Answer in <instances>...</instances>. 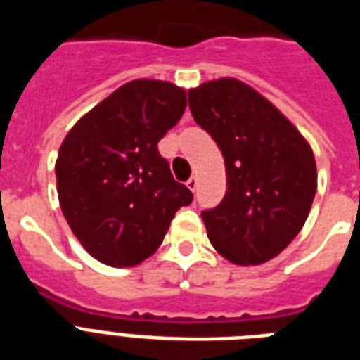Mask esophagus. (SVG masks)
Listing matches in <instances>:
<instances>
[{
  "mask_svg": "<svg viewBox=\"0 0 360 360\" xmlns=\"http://www.w3.org/2000/svg\"><path fill=\"white\" fill-rule=\"evenodd\" d=\"M188 188L191 189V191H195V189L198 188V180H197V176H191L188 180Z\"/></svg>",
  "mask_w": 360,
  "mask_h": 360,
  "instance_id": "1",
  "label": "esophagus"
}]
</instances>
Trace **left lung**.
<instances>
[{"mask_svg":"<svg viewBox=\"0 0 360 360\" xmlns=\"http://www.w3.org/2000/svg\"><path fill=\"white\" fill-rule=\"evenodd\" d=\"M189 109L223 152L226 193L202 221L226 260L258 266L290 245L314 200L312 148L271 102L234 77L189 91Z\"/></svg>","mask_w":360,"mask_h":360,"instance_id":"obj_1","label":"left lung"}]
</instances>
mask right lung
I'll return each instance as SVG.
<instances>
[{
	"label": "right lung",
	"instance_id": "1",
	"mask_svg": "<svg viewBox=\"0 0 360 360\" xmlns=\"http://www.w3.org/2000/svg\"><path fill=\"white\" fill-rule=\"evenodd\" d=\"M186 91L135 79L77 120L56 162L63 215L85 251L130 267L156 252L193 193L171 174L158 143L186 111Z\"/></svg>",
	"mask_w": 360,
	"mask_h": 360
}]
</instances>
